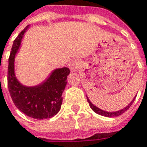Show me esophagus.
Wrapping results in <instances>:
<instances>
[{
	"instance_id": "34e87169",
	"label": "esophagus",
	"mask_w": 147,
	"mask_h": 147,
	"mask_svg": "<svg viewBox=\"0 0 147 147\" xmlns=\"http://www.w3.org/2000/svg\"><path fill=\"white\" fill-rule=\"evenodd\" d=\"M79 67V63L77 60H73L69 63V68L71 71H77Z\"/></svg>"
}]
</instances>
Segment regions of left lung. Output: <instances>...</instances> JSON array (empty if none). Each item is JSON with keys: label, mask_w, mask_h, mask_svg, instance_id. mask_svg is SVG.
Listing matches in <instances>:
<instances>
[{"label": "left lung", "mask_w": 147, "mask_h": 147, "mask_svg": "<svg viewBox=\"0 0 147 147\" xmlns=\"http://www.w3.org/2000/svg\"><path fill=\"white\" fill-rule=\"evenodd\" d=\"M135 98H136V96H135V98L131 100L130 103L127 106V107H125L124 109H121V110H118V111H116V112H108V111H105V110H102L101 109H99L97 107H96L95 105H93L91 101L89 100V98L87 97V100L88 102V103H89V106L92 109V110L94 112H96V113H98L99 115H102V116H105V117H117V116H120V115H121L122 113H124L126 111V110H128V108L130 107L131 104H132V102H134L135 100Z\"/></svg>", "instance_id": "left-lung-1"}]
</instances>
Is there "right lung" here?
<instances>
[{
  "label": "right lung",
  "mask_w": 147,
  "mask_h": 147,
  "mask_svg": "<svg viewBox=\"0 0 147 147\" xmlns=\"http://www.w3.org/2000/svg\"><path fill=\"white\" fill-rule=\"evenodd\" d=\"M28 28L27 26L14 40L8 59L7 87L14 104L21 112L37 120L50 118L60 110L69 69L67 67L54 69L45 81L36 86L21 84L15 74V57Z\"/></svg>",
  "instance_id": "add662e5"
}]
</instances>
